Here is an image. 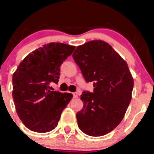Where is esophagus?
Instances as JSON below:
<instances>
[{
	"mask_svg": "<svg viewBox=\"0 0 154 154\" xmlns=\"http://www.w3.org/2000/svg\"><path fill=\"white\" fill-rule=\"evenodd\" d=\"M72 94H73L74 98H77V97H78V93H73Z\"/></svg>",
	"mask_w": 154,
	"mask_h": 154,
	"instance_id": "obj_1",
	"label": "esophagus"
}]
</instances>
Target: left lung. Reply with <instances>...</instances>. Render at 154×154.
<instances>
[{"mask_svg": "<svg viewBox=\"0 0 154 154\" xmlns=\"http://www.w3.org/2000/svg\"><path fill=\"white\" fill-rule=\"evenodd\" d=\"M72 57L93 93L83 92V109L77 113L81 131L93 137L112 131L121 122L132 99L134 81L128 63L102 40L79 45Z\"/></svg>", "mask_w": 154, "mask_h": 154, "instance_id": "left-lung-1", "label": "left lung"}]
</instances>
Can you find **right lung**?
Returning a JSON list of instances; mask_svg holds the SVG:
<instances>
[{
    "label": "right lung",
    "mask_w": 154,
    "mask_h": 154,
    "mask_svg": "<svg viewBox=\"0 0 154 154\" xmlns=\"http://www.w3.org/2000/svg\"><path fill=\"white\" fill-rule=\"evenodd\" d=\"M75 49L64 43L45 44L27 55L14 73L16 111L32 131L43 133L55 129L73 97L71 93L50 91L49 84L59 82L60 66Z\"/></svg>",
    "instance_id": "add662e5"
}]
</instances>
